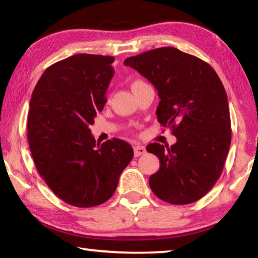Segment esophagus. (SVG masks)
Masks as SVG:
<instances>
[{"label": "esophagus", "mask_w": 258, "mask_h": 258, "mask_svg": "<svg viewBox=\"0 0 258 258\" xmlns=\"http://www.w3.org/2000/svg\"><path fill=\"white\" fill-rule=\"evenodd\" d=\"M147 152V150H146V147H143V146H141V145H137L134 147V156L135 157H139V156H141V155H145Z\"/></svg>", "instance_id": "obj_1"}]
</instances>
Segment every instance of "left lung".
Returning <instances> with one entry per match:
<instances>
[{
  "instance_id": "obj_1",
  "label": "left lung",
  "mask_w": 258,
  "mask_h": 258,
  "mask_svg": "<svg viewBox=\"0 0 258 258\" xmlns=\"http://www.w3.org/2000/svg\"><path fill=\"white\" fill-rule=\"evenodd\" d=\"M124 64L156 87L157 118L176 137L171 147L147 146L160 161L149 178L152 192L173 205L197 202L220 177L231 145L228 97L220 77L202 59L169 46L130 56Z\"/></svg>"
}]
</instances>
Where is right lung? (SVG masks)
<instances>
[{"label":"right lung","instance_id":"1","mask_svg":"<svg viewBox=\"0 0 258 258\" xmlns=\"http://www.w3.org/2000/svg\"><path fill=\"white\" fill-rule=\"evenodd\" d=\"M113 56L75 54L45 69L33 91L27 124L35 166L47 186L75 207L111 197L133 158L127 142L95 143L90 125L107 102Z\"/></svg>","mask_w":258,"mask_h":258}]
</instances>
